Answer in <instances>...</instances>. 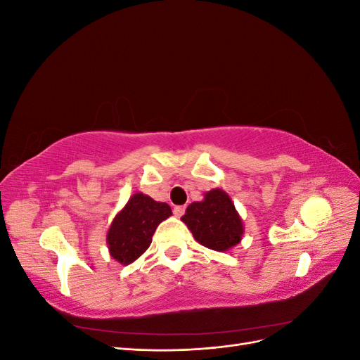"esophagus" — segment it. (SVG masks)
I'll list each match as a JSON object with an SVG mask.
<instances>
[{"instance_id":"34e87169","label":"esophagus","mask_w":360,"mask_h":360,"mask_svg":"<svg viewBox=\"0 0 360 360\" xmlns=\"http://www.w3.org/2000/svg\"><path fill=\"white\" fill-rule=\"evenodd\" d=\"M184 210H186V207H184V205H176V207H174V214L180 217V216H183Z\"/></svg>"}]
</instances>
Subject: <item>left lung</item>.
I'll use <instances>...</instances> for the list:
<instances>
[{
  "mask_svg": "<svg viewBox=\"0 0 360 360\" xmlns=\"http://www.w3.org/2000/svg\"><path fill=\"white\" fill-rule=\"evenodd\" d=\"M181 221L188 225L195 240L217 252L240 243L245 231L234 202L222 189L205 192L202 201L188 205Z\"/></svg>",
  "mask_w": 360,
  "mask_h": 360,
  "instance_id": "1",
  "label": "left lung"
}]
</instances>
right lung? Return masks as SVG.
Masks as SVG:
<instances>
[{"mask_svg": "<svg viewBox=\"0 0 360 360\" xmlns=\"http://www.w3.org/2000/svg\"><path fill=\"white\" fill-rule=\"evenodd\" d=\"M171 214L167 202H158L141 192L135 193L108 230L106 243L111 257L123 266L134 263L148 249L158 225Z\"/></svg>", "mask_w": 360, "mask_h": 360, "instance_id": "right-lung-1", "label": "right lung"}]
</instances>
